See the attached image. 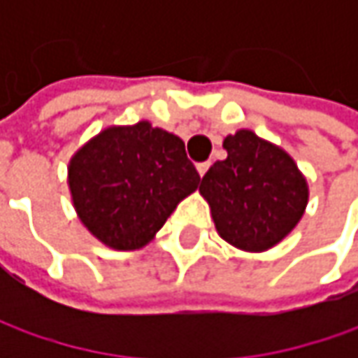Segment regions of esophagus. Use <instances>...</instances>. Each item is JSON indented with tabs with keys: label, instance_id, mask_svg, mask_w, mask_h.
<instances>
[{
	"label": "esophagus",
	"instance_id": "esophagus-1",
	"mask_svg": "<svg viewBox=\"0 0 358 358\" xmlns=\"http://www.w3.org/2000/svg\"><path fill=\"white\" fill-rule=\"evenodd\" d=\"M207 169H209V163H207V161H205V163H199V165H197V171H199L201 177H203V175L207 173Z\"/></svg>",
	"mask_w": 358,
	"mask_h": 358
}]
</instances>
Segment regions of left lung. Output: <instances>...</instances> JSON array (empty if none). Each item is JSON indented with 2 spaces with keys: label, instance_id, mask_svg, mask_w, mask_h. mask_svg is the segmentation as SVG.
Instances as JSON below:
<instances>
[{
  "label": "left lung",
  "instance_id": "obj_1",
  "mask_svg": "<svg viewBox=\"0 0 358 358\" xmlns=\"http://www.w3.org/2000/svg\"><path fill=\"white\" fill-rule=\"evenodd\" d=\"M223 147L227 159L213 163L199 185L211 205L215 227L239 249H271L303 217L307 181L293 159L253 131L229 135Z\"/></svg>",
  "mask_w": 358,
  "mask_h": 358
}]
</instances>
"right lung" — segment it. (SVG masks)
<instances>
[{"label":"right lung","mask_w":358,"mask_h":358,"mask_svg":"<svg viewBox=\"0 0 358 358\" xmlns=\"http://www.w3.org/2000/svg\"><path fill=\"white\" fill-rule=\"evenodd\" d=\"M199 181L185 143L147 121L105 129L69 165L79 219L119 251L143 247Z\"/></svg>","instance_id":"obj_1"}]
</instances>
